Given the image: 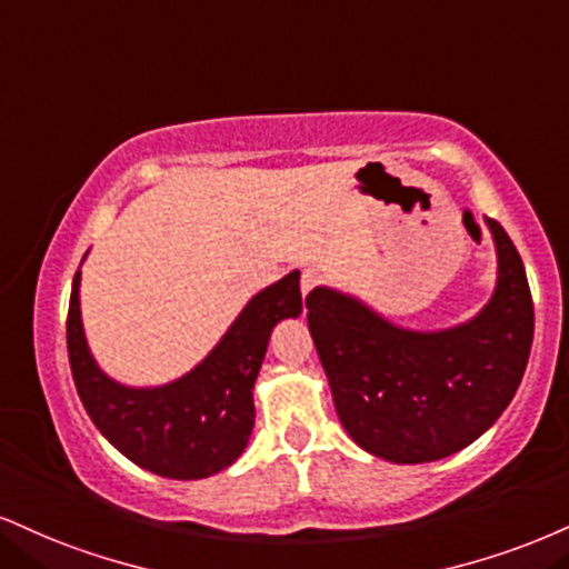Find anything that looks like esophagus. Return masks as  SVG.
Returning a JSON list of instances; mask_svg holds the SVG:
<instances>
[{"label": "esophagus", "mask_w": 569, "mask_h": 569, "mask_svg": "<svg viewBox=\"0 0 569 569\" xmlns=\"http://www.w3.org/2000/svg\"><path fill=\"white\" fill-rule=\"evenodd\" d=\"M320 283H323V272H320V270H305L302 272V283H299V286H302V293L307 297V293H312Z\"/></svg>", "instance_id": "esophagus-1"}]
</instances>
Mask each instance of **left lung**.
I'll list each match as a JSON object with an SVG mask.
<instances>
[{
  "label": "left lung",
  "mask_w": 569,
  "mask_h": 569,
  "mask_svg": "<svg viewBox=\"0 0 569 569\" xmlns=\"http://www.w3.org/2000/svg\"><path fill=\"white\" fill-rule=\"evenodd\" d=\"M498 286L469 323L402 331L358 299L307 293V326L347 435L395 463L437 461L496 423L522 381L532 345V297L517 246L488 219Z\"/></svg>",
  "instance_id": "left-lung-1"
}]
</instances>
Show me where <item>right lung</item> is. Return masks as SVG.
I'll return each instance as SVG.
<instances>
[{
	"instance_id": "obj_1",
	"label": "right lung",
	"mask_w": 569,
	"mask_h": 569,
	"mask_svg": "<svg viewBox=\"0 0 569 569\" xmlns=\"http://www.w3.org/2000/svg\"><path fill=\"white\" fill-rule=\"evenodd\" d=\"M302 312L299 272L259 291L207 360L156 389H129L100 371L87 350L79 272L68 305V360L77 392L102 437L137 467L169 480H201L243 453L254 427V389L278 320Z\"/></svg>"
}]
</instances>
